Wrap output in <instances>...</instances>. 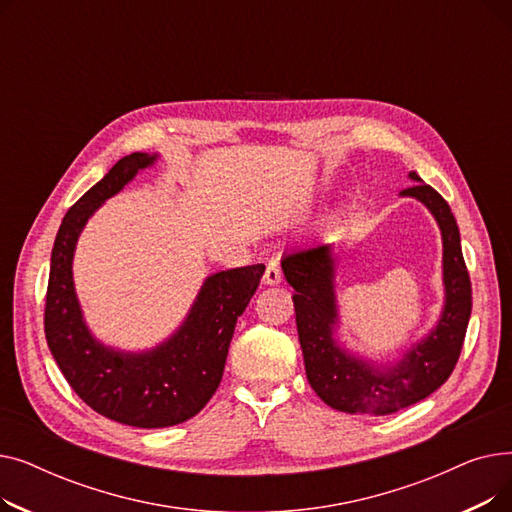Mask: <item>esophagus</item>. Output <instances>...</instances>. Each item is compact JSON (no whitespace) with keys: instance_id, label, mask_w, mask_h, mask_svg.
Listing matches in <instances>:
<instances>
[{"instance_id":"34e87169","label":"esophagus","mask_w":512,"mask_h":512,"mask_svg":"<svg viewBox=\"0 0 512 512\" xmlns=\"http://www.w3.org/2000/svg\"><path fill=\"white\" fill-rule=\"evenodd\" d=\"M263 282L270 284V286H276L282 282V272H280V265L276 261H270L265 267V274H263Z\"/></svg>"}]
</instances>
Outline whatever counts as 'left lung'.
Listing matches in <instances>:
<instances>
[{
    "mask_svg": "<svg viewBox=\"0 0 512 512\" xmlns=\"http://www.w3.org/2000/svg\"><path fill=\"white\" fill-rule=\"evenodd\" d=\"M402 197L419 199L436 218L444 245L446 303L438 326L415 344L396 365L373 367L338 346L332 245H317L288 253L282 259L286 282L294 292L297 330L305 371L317 396L336 411L390 415L436 392L461 357L471 317V280L461 251V234L444 197L421 178Z\"/></svg>",
    "mask_w": 512,
    "mask_h": 512,
    "instance_id": "1",
    "label": "left lung"
}]
</instances>
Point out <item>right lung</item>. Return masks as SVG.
Wrapping results in <instances>:
<instances>
[{"instance_id": "1", "label": "right lung", "mask_w": 512, "mask_h": 512, "mask_svg": "<svg viewBox=\"0 0 512 512\" xmlns=\"http://www.w3.org/2000/svg\"><path fill=\"white\" fill-rule=\"evenodd\" d=\"M155 159L122 157L68 209L53 242L45 297L47 346L72 390L99 415L145 429L182 423L207 405L222 382L236 319L265 272L257 263L209 276L180 330L147 353H120L91 336L72 282L78 234L105 199Z\"/></svg>"}]
</instances>
